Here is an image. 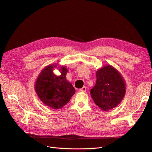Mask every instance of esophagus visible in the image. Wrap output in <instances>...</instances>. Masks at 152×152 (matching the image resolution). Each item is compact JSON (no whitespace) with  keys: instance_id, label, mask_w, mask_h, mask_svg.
<instances>
[{"instance_id":"34e87169","label":"esophagus","mask_w":152,"mask_h":152,"mask_svg":"<svg viewBox=\"0 0 152 152\" xmlns=\"http://www.w3.org/2000/svg\"><path fill=\"white\" fill-rule=\"evenodd\" d=\"M80 91H81V92H86V86H84L83 87H82L81 89H80Z\"/></svg>"}]
</instances>
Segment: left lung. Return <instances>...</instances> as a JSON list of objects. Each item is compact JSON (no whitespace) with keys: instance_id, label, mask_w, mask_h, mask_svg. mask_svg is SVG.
Listing matches in <instances>:
<instances>
[{"instance_id":"8db88e82","label":"left lung","mask_w":152,"mask_h":152,"mask_svg":"<svg viewBox=\"0 0 152 152\" xmlns=\"http://www.w3.org/2000/svg\"><path fill=\"white\" fill-rule=\"evenodd\" d=\"M96 75V84L91 90L94 103L103 111L115 108L126 95V84L122 75L110 65L98 69Z\"/></svg>"}]
</instances>
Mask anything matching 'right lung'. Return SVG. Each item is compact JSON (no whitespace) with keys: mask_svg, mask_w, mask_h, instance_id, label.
I'll return each mask as SVG.
<instances>
[{"mask_svg":"<svg viewBox=\"0 0 152 152\" xmlns=\"http://www.w3.org/2000/svg\"><path fill=\"white\" fill-rule=\"evenodd\" d=\"M56 68L61 72L57 76L53 73ZM68 70L65 65L53 63L45 66L37 77L35 91L44 104L54 110L63 108L75 94V90L66 78Z\"/></svg>","mask_w":152,"mask_h":152,"instance_id":"add662e5","label":"right lung"}]
</instances>
